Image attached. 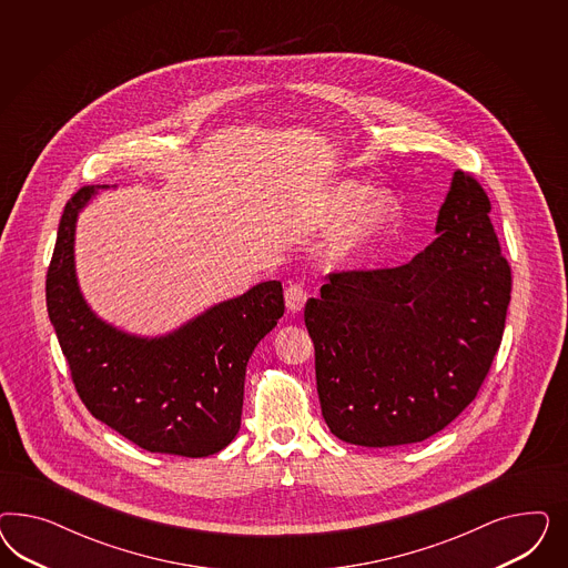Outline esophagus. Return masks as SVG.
<instances>
[{"label": "esophagus", "mask_w": 568, "mask_h": 568, "mask_svg": "<svg viewBox=\"0 0 568 568\" xmlns=\"http://www.w3.org/2000/svg\"><path fill=\"white\" fill-rule=\"evenodd\" d=\"M306 300H308V292H306V287L302 283H292L285 290V304H287L290 312H300V310L304 308Z\"/></svg>", "instance_id": "34e87169"}]
</instances>
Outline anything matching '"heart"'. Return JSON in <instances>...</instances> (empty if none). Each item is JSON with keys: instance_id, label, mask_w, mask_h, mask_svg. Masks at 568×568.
<instances>
[{"instance_id": "1", "label": "heart", "mask_w": 568, "mask_h": 568, "mask_svg": "<svg viewBox=\"0 0 568 568\" xmlns=\"http://www.w3.org/2000/svg\"><path fill=\"white\" fill-rule=\"evenodd\" d=\"M402 219V202L394 191L377 190L366 195L361 181H339L331 185L318 207L314 223L331 226L342 223L335 237V252L344 258H356L385 240Z\"/></svg>"}]
</instances>
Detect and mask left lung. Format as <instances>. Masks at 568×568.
Returning a JSON list of instances; mask_svg holds the SVG:
<instances>
[{
    "label": "left lung",
    "instance_id": "obj_1",
    "mask_svg": "<svg viewBox=\"0 0 568 568\" xmlns=\"http://www.w3.org/2000/svg\"><path fill=\"white\" fill-rule=\"evenodd\" d=\"M489 212L481 183L456 171L437 240L396 268L335 271L306 302L321 410L342 442H423L479 394L513 290Z\"/></svg>",
    "mask_w": 568,
    "mask_h": 568
}]
</instances>
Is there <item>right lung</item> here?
<instances>
[{"label": "right lung", "mask_w": 568, "mask_h": 568, "mask_svg": "<svg viewBox=\"0 0 568 568\" xmlns=\"http://www.w3.org/2000/svg\"><path fill=\"white\" fill-rule=\"evenodd\" d=\"M93 193L85 185L67 202L45 278L74 389L98 420L148 452L216 454L240 430L245 366L285 312L283 287L260 283L160 339L121 333L89 310L74 276V223Z\"/></svg>", "instance_id": "1"}]
</instances>
